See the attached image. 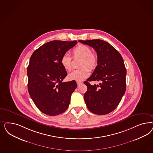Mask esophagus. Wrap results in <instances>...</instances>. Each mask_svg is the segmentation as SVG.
Listing matches in <instances>:
<instances>
[{
    "label": "esophagus",
    "mask_w": 153,
    "mask_h": 153,
    "mask_svg": "<svg viewBox=\"0 0 153 153\" xmlns=\"http://www.w3.org/2000/svg\"><path fill=\"white\" fill-rule=\"evenodd\" d=\"M76 83L78 84V85H79L80 84H82L83 83V82H81V81H76Z\"/></svg>",
    "instance_id": "34e87169"
}]
</instances>
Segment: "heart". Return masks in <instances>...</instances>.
<instances>
[{
    "label": "heart",
    "instance_id": "obj_1",
    "mask_svg": "<svg viewBox=\"0 0 153 153\" xmlns=\"http://www.w3.org/2000/svg\"><path fill=\"white\" fill-rule=\"evenodd\" d=\"M74 58L80 57L81 69L75 70L69 74L68 78L70 80L82 81L87 78L90 74L89 70L96 68L98 63L97 56L92 53L91 49L85 45H80L74 48L72 51ZM61 64L66 71H70L72 69V59L67 53L63 54L61 58ZM88 67V68L85 66Z\"/></svg>",
    "mask_w": 153,
    "mask_h": 153
}]
</instances>
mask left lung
Segmentation results:
<instances>
[{
    "instance_id": "obj_1",
    "label": "left lung",
    "mask_w": 153,
    "mask_h": 153,
    "mask_svg": "<svg viewBox=\"0 0 153 153\" xmlns=\"http://www.w3.org/2000/svg\"><path fill=\"white\" fill-rule=\"evenodd\" d=\"M92 47L97 55L98 63L92 75L84 82L87 87L84 101L90 111L105 115L113 111L120 103L126 89V69L118 51L102 40H79ZM98 81L99 85L89 81Z\"/></svg>"
}]
</instances>
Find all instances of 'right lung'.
<instances>
[{
  "mask_svg": "<svg viewBox=\"0 0 153 153\" xmlns=\"http://www.w3.org/2000/svg\"><path fill=\"white\" fill-rule=\"evenodd\" d=\"M76 44V40L51 41L36 49L30 57L27 70L28 91L36 106L46 115H59L69 107L77 84L75 80L62 82L67 72L60 61Z\"/></svg>",
  "mask_w": 153,
  "mask_h": 153,
  "instance_id": "right-lung-1",
  "label": "right lung"
}]
</instances>
